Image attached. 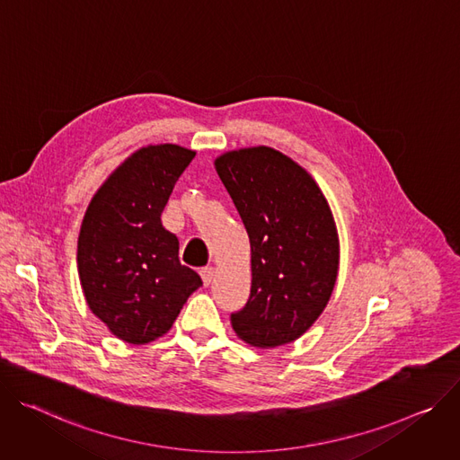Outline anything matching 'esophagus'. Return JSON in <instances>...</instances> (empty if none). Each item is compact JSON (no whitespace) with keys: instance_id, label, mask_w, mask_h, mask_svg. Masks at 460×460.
<instances>
[{"instance_id":"34e87169","label":"esophagus","mask_w":460,"mask_h":460,"mask_svg":"<svg viewBox=\"0 0 460 460\" xmlns=\"http://www.w3.org/2000/svg\"><path fill=\"white\" fill-rule=\"evenodd\" d=\"M214 276H216V269H214V267H204V269H200V278H202V283H204V285H210L212 279H214Z\"/></svg>"}]
</instances>
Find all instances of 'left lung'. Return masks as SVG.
<instances>
[{
  "label": "left lung",
  "instance_id": "obj_1",
  "mask_svg": "<svg viewBox=\"0 0 460 460\" xmlns=\"http://www.w3.org/2000/svg\"><path fill=\"white\" fill-rule=\"evenodd\" d=\"M214 164L250 239V297L232 327L253 347L290 343L320 318L336 285L329 202L307 170L269 146L226 151Z\"/></svg>",
  "mask_w": 460,
  "mask_h": 460
}]
</instances>
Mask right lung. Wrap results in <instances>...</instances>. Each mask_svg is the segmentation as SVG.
Returning <instances> with one entry per match:
<instances>
[{"instance_id": "obj_1", "label": "right lung", "mask_w": 460, "mask_h": 460, "mask_svg": "<svg viewBox=\"0 0 460 460\" xmlns=\"http://www.w3.org/2000/svg\"><path fill=\"white\" fill-rule=\"evenodd\" d=\"M195 151L149 144L93 195L78 235V276L91 313L119 340L144 345L164 336L202 285L181 265L179 239L161 223L172 190Z\"/></svg>"}]
</instances>
